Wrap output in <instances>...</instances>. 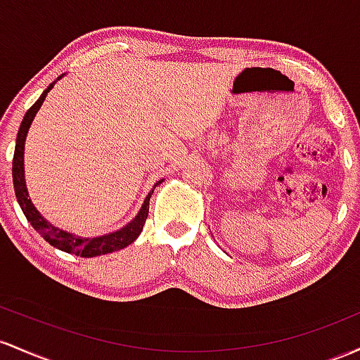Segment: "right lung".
Wrapping results in <instances>:
<instances>
[{
  "label": "right lung",
  "mask_w": 360,
  "mask_h": 360,
  "mask_svg": "<svg viewBox=\"0 0 360 360\" xmlns=\"http://www.w3.org/2000/svg\"><path fill=\"white\" fill-rule=\"evenodd\" d=\"M60 78H63V76H59L58 79H60ZM58 79H56V82H58ZM56 82H52L49 86L44 90V93L40 95V98L37 100V102L28 108L25 117H23L22 124H20L18 134H17V144H15V155H13L15 195H17L20 207H22V211H23V214H25L28 223L32 224V228H34L35 231H37L40 236L44 238V240L49 241L54 248L63 250V252H66V253H75V255L84 257V258L107 255V253H112V252H117V250L126 248V246L131 245L132 241L139 236L141 231H143V226L148 219L149 199H151L153 191H155V188L148 193V197L144 199L143 207H141V211L137 212V216L131 221V223L124 226V228L119 229V231L103 234V236H98V238H82V236H76V234H72V233L63 231V229L56 228V226H52L49 221H46L42 216H40V212L34 207L32 200L28 199V192H27V185H25V173H23V151H25L27 132H28V129H30L32 120H34L35 114L39 112L40 105L44 103L47 93L52 90V86H54ZM161 181L163 180H160L156 185H160Z\"/></svg>",
  "instance_id": "obj_1"
}]
</instances>
